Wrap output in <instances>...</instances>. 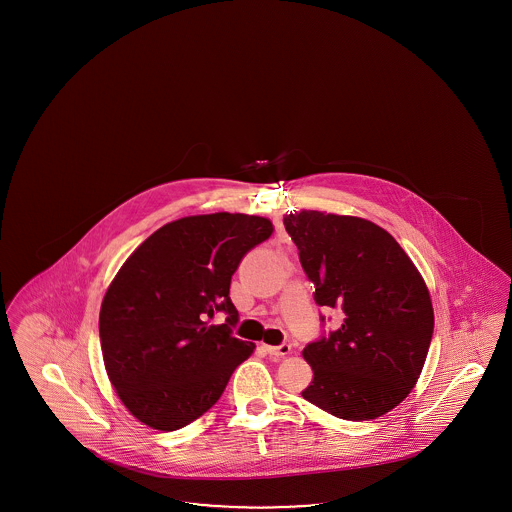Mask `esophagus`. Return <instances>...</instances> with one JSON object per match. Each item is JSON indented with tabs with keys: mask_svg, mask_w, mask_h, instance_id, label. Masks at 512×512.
I'll list each match as a JSON object with an SVG mask.
<instances>
[{
	"mask_svg": "<svg viewBox=\"0 0 512 512\" xmlns=\"http://www.w3.org/2000/svg\"><path fill=\"white\" fill-rule=\"evenodd\" d=\"M265 351H267L268 355H274V357H286V355H290L292 345H290V343H282V345H265Z\"/></svg>",
	"mask_w": 512,
	"mask_h": 512,
	"instance_id": "34e87169",
	"label": "esophagus"
}]
</instances>
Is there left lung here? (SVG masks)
Segmentation results:
<instances>
[{
    "label": "left lung",
    "instance_id": "1",
    "mask_svg": "<svg viewBox=\"0 0 512 512\" xmlns=\"http://www.w3.org/2000/svg\"><path fill=\"white\" fill-rule=\"evenodd\" d=\"M284 226L318 307L343 313L340 328L303 349L315 376L301 395L343 420L390 413L413 390L434 334L420 272L370 220L301 211L286 215Z\"/></svg>",
    "mask_w": 512,
    "mask_h": 512
}]
</instances>
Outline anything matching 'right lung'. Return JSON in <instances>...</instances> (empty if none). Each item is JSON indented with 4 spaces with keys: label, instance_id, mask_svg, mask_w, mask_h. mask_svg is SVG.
<instances>
[{
    "label": "right lung",
    "instance_id": "obj_1",
    "mask_svg": "<svg viewBox=\"0 0 512 512\" xmlns=\"http://www.w3.org/2000/svg\"><path fill=\"white\" fill-rule=\"evenodd\" d=\"M274 226L253 215H197L153 232L103 297L99 340L124 407L149 428L174 432L207 413L255 343L238 340L230 280ZM224 312V325L210 318Z\"/></svg>",
    "mask_w": 512,
    "mask_h": 512
}]
</instances>
